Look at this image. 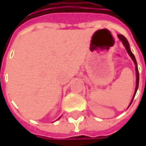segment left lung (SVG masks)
<instances>
[{
  "label": "left lung",
  "instance_id": "left-lung-1",
  "mask_svg": "<svg viewBox=\"0 0 146 146\" xmlns=\"http://www.w3.org/2000/svg\"><path fill=\"white\" fill-rule=\"evenodd\" d=\"M118 37L119 38V40H120L122 43L123 44V45H124V47L126 48L127 52L128 53V54L130 55V57L132 58V59L133 60V62H134V63L136 65V73H137V86H136V89H135V94H134V96H133V98L135 97V95H136V93H137V88H138V85H139V71H138V67H137V60L135 58V56H134V54L132 53V51H131V49H130V47H129V44H128V41L127 40V39L125 38V36H123V35H118ZM133 100V99H132ZM131 102V103H132ZM130 103V105H131Z\"/></svg>",
  "mask_w": 146,
  "mask_h": 146
}]
</instances>
